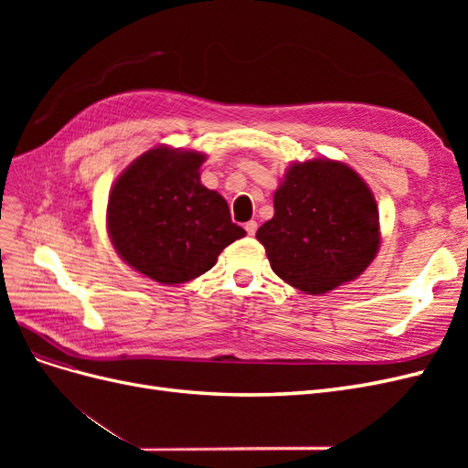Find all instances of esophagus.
<instances>
[{
    "label": "esophagus",
    "instance_id": "esophagus-1",
    "mask_svg": "<svg viewBox=\"0 0 468 468\" xmlns=\"http://www.w3.org/2000/svg\"><path fill=\"white\" fill-rule=\"evenodd\" d=\"M244 229H246V232H248L250 236H253V234L258 232V222H256V220H250V222H246Z\"/></svg>",
    "mask_w": 468,
    "mask_h": 468
}]
</instances>
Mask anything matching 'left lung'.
Listing matches in <instances>:
<instances>
[{"label": "left lung", "instance_id": "1", "mask_svg": "<svg viewBox=\"0 0 468 468\" xmlns=\"http://www.w3.org/2000/svg\"><path fill=\"white\" fill-rule=\"evenodd\" d=\"M275 215L260 226L273 271L291 287L322 294L359 277L375 260L377 201L342 162L292 164L273 197Z\"/></svg>", "mask_w": 468, "mask_h": 468}]
</instances>
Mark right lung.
<instances>
[{
	"label": "right lung",
	"mask_w": 468,
	"mask_h": 468,
	"mask_svg": "<svg viewBox=\"0 0 468 468\" xmlns=\"http://www.w3.org/2000/svg\"><path fill=\"white\" fill-rule=\"evenodd\" d=\"M205 154L152 148L124 169L109 195L107 229L119 256L143 275L179 285L207 273L246 236L217 191L201 183Z\"/></svg>",
	"instance_id": "add662e5"
}]
</instances>
